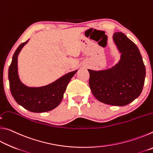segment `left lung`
I'll return each mask as SVG.
<instances>
[{
	"label": "left lung",
	"instance_id": "obj_1",
	"mask_svg": "<svg viewBox=\"0 0 153 153\" xmlns=\"http://www.w3.org/2000/svg\"><path fill=\"white\" fill-rule=\"evenodd\" d=\"M113 40L121 53V60L107 70L88 69L89 86L99 101L113 106H125L141 94L146 69L138 48L124 33H115Z\"/></svg>",
	"mask_w": 153,
	"mask_h": 153
}]
</instances>
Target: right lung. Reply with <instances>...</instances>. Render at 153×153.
<instances>
[{"label":"right lung","instance_id":"right-lung-1","mask_svg":"<svg viewBox=\"0 0 153 153\" xmlns=\"http://www.w3.org/2000/svg\"><path fill=\"white\" fill-rule=\"evenodd\" d=\"M27 42L28 40L18 46L9 66V80L11 94L18 104L31 112L50 111L60 104L67 85L77 70L67 74L46 86L30 88L25 86L21 82L18 76L17 56L23 46Z\"/></svg>","mask_w":153,"mask_h":153}]
</instances>
